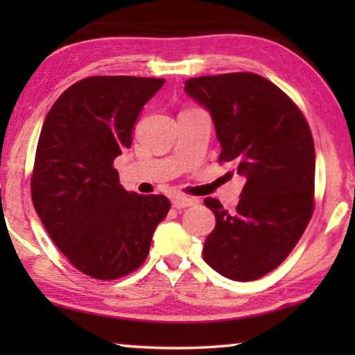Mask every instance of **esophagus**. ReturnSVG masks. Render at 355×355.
Masks as SVG:
<instances>
[{"instance_id": "34e87169", "label": "esophagus", "mask_w": 355, "mask_h": 355, "mask_svg": "<svg viewBox=\"0 0 355 355\" xmlns=\"http://www.w3.org/2000/svg\"><path fill=\"white\" fill-rule=\"evenodd\" d=\"M197 200L196 199H191V197H184V196H173L172 197V205L175 208H188L196 205Z\"/></svg>"}]
</instances>
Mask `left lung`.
Instances as JSON below:
<instances>
[{"label": "left lung", "mask_w": 355, "mask_h": 355, "mask_svg": "<svg viewBox=\"0 0 355 355\" xmlns=\"http://www.w3.org/2000/svg\"><path fill=\"white\" fill-rule=\"evenodd\" d=\"M184 92L213 119L219 161L245 178L235 211L205 199L216 218L203 260L227 279L249 282L290 255L313 213L315 146L297 106L266 78H191Z\"/></svg>", "instance_id": "left-lung-1"}]
</instances>
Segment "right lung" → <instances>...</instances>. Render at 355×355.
I'll use <instances>...</instances> for the list:
<instances>
[{
    "label": "right lung",
    "instance_id": "right-lung-1",
    "mask_svg": "<svg viewBox=\"0 0 355 355\" xmlns=\"http://www.w3.org/2000/svg\"><path fill=\"white\" fill-rule=\"evenodd\" d=\"M163 84L164 78H86L56 100L42 127L34 208L59 250L94 279H119L139 268L171 208L166 196L123 189L112 167Z\"/></svg>",
    "mask_w": 355,
    "mask_h": 355
}]
</instances>
